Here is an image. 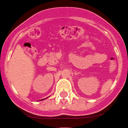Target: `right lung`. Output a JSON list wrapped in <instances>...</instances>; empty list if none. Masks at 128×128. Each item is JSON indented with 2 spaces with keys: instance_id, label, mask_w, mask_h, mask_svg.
Segmentation results:
<instances>
[{
  "instance_id": "right-lung-1",
  "label": "right lung",
  "mask_w": 128,
  "mask_h": 128,
  "mask_svg": "<svg viewBox=\"0 0 128 128\" xmlns=\"http://www.w3.org/2000/svg\"><path fill=\"white\" fill-rule=\"evenodd\" d=\"M43 100H44V99H43Z\"/></svg>"
}]
</instances>
